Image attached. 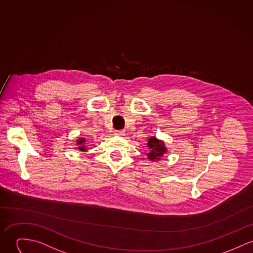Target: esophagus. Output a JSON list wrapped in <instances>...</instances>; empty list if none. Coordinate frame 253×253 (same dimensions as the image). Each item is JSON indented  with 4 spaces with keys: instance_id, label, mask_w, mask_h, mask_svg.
<instances>
[{
    "instance_id": "34e87169",
    "label": "esophagus",
    "mask_w": 253,
    "mask_h": 253,
    "mask_svg": "<svg viewBox=\"0 0 253 253\" xmlns=\"http://www.w3.org/2000/svg\"><path fill=\"white\" fill-rule=\"evenodd\" d=\"M115 134H116L117 136H123V135L125 134V131H124V130H116Z\"/></svg>"
}]
</instances>
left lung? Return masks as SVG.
Returning a JSON list of instances; mask_svg holds the SVG:
<instances>
[{"instance_id": "8db88e82", "label": "left lung", "mask_w": 253, "mask_h": 253, "mask_svg": "<svg viewBox=\"0 0 253 253\" xmlns=\"http://www.w3.org/2000/svg\"><path fill=\"white\" fill-rule=\"evenodd\" d=\"M147 146L150 149V152L148 153V157L150 160H159L160 157L164 155L167 152L166 147L164 146V142L162 140L157 139L156 137H152L148 139Z\"/></svg>"}]
</instances>
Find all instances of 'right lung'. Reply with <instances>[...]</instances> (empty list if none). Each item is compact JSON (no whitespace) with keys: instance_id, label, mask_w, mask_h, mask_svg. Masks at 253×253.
Returning <instances> with one entry per match:
<instances>
[{"instance_id":"add662e5","label":"right lung","mask_w":253,"mask_h":253,"mask_svg":"<svg viewBox=\"0 0 253 253\" xmlns=\"http://www.w3.org/2000/svg\"><path fill=\"white\" fill-rule=\"evenodd\" d=\"M85 141V139H84V138H81V139H79L78 140V144H80V147H79V149L81 150V151H85V147L84 146V142Z\"/></svg>"}]
</instances>
